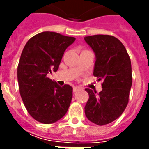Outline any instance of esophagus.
Masks as SVG:
<instances>
[{
	"mask_svg": "<svg viewBox=\"0 0 149 149\" xmlns=\"http://www.w3.org/2000/svg\"><path fill=\"white\" fill-rule=\"evenodd\" d=\"M79 89V87H74V89H73V91H74V93H76L78 90Z\"/></svg>",
	"mask_w": 149,
	"mask_h": 149,
	"instance_id": "obj_1",
	"label": "esophagus"
}]
</instances>
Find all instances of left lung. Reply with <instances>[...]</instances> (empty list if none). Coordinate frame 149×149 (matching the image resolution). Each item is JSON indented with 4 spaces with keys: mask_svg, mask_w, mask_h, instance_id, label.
<instances>
[{
    "mask_svg": "<svg viewBox=\"0 0 149 149\" xmlns=\"http://www.w3.org/2000/svg\"><path fill=\"white\" fill-rule=\"evenodd\" d=\"M84 40L95 52L94 75L102 80V91L86 89L89 100L85 115L97 125H105L117 119L129 103L132 86V67L129 55L121 41L113 36L95 35Z\"/></svg>",
    "mask_w": 149,
    "mask_h": 149,
    "instance_id": "1",
    "label": "left lung"
}]
</instances>
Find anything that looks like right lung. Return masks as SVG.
Instances as JSON below:
<instances>
[{
    "label": "right lung",
    "mask_w": 149,
    "mask_h": 149,
    "mask_svg": "<svg viewBox=\"0 0 149 149\" xmlns=\"http://www.w3.org/2000/svg\"><path fill=\"white\" fill-rule=\"evenodd\" d=\"M74 37L44 31L26 44L17 67L21 99L28 113L40 123H53L65 115L70 105L73 88L60 87L47 74L57 71L65 50Z\"/></svg>",
    "instance_id": "right-lung-1"
}]
</instances>
